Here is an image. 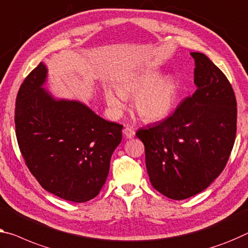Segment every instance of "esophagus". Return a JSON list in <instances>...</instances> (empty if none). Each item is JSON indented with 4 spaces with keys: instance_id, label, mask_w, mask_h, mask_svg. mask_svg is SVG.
Instances as JSON below:
<instances>
[{
    "instance_id": "obj_1",
    "label": "esophagus",
    "mask_w": 248,
    "mask_h": 248,
    "mask_svg": "<svg viewBox=\"0 0 248 248\" xmlns=\"http://www.w3.org/2000/svg\"><path fill=\"white\" fill-rule=\"evenodd\" d=\"M123 134H124L125 138L131 139V138H134V136H135V130H134V129L129 128V127H125L123 130Z\"/></svg>"
}]
</instances>
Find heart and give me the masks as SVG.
Segmentation results:
<instances>
[{"instance_id": "b5f03b06", "label": "heart", "mask_w": 248, "mask_h": 248, "mask_svg": "<svg viewBox=\"0 0 248 248\" xmlns=\"http://www.w3.org/2000/svg\"><path fill=\"white\" fill-rule=\"evenodd\" d=\"M158 70L132 73L118 81L116 90L107 87L105 100L113 117L124 111V99L134 98V109L146 121H160L171 112L178 97V82L173 77L161 78Z\"/></svg>"}]
</instances>
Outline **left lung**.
<instances>
[{
	"instance_id": "8db88e82",
	"label": "left lung",
	"mask_w": 248,
	"mask_h": 248,
	"mask_svg": "<svg viewBox=\"0 0 248 248\" xmlns=\"http://www.w3.org/2000/svg\"><path fill=\"white\" fill-rule=\"evenodd\" d=\"M194 58L197 89L171 116L137 131L145 145L150 183L183 201L202 193L223 171L236 136V99L230 81L201 52Z\"/></svg>"
}]
</instances>
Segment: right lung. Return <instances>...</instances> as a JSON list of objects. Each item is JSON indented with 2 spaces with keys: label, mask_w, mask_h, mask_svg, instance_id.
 <instances>
[{
  "label": "right lung",
  "mask_w": 248,
  "mask_h": 248,
  "mask_svg": "<svg viewBox=\"0 0 248 248\" xmlns=\"http://www.w3.org/2000/svg\"><path fill=\"white\" fill-rule=\"evenodd\" d=\"M41 62L23 81L16 105L17 143L28 168L49 193L84 202L105 185L123 125L99 117L79 100L46 89Z\"/></svg>",
  "instance_id": "obj_1"
}]
</instances>
